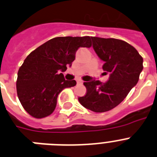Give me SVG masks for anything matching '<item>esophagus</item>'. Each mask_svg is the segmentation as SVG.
Wrapping results in <instances>:
<instances>
[{"mask_svg":"<svg viewBox=\"0 0 157 157\" xmlns=\"http://www.w3.org/2000/svg\"><path fill=\"white\" fill-rule=\"evenodd\" d=\"M77 84H82V81L81 79L77 80Z\"/></svg>","mask_w":157,"mask_h":157,"instance_id":"1","label":"esophagus"}]
</instances>
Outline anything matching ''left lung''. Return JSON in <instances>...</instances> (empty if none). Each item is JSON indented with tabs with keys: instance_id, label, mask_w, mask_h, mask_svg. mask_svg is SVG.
<instances>
[{
	"instance_id": "obj_1",
	"label": "left lung",
	"mask_w": 157,
	"mask_h": 157,
	"mask_svg": "<svg viewBox=\"0 0 157 157\" xmlns=\"http://www.w3.org/2000/svg\"><path fill=\"white\" fill-rule=\"evenodd\" d=\"M93 48L103 60L102 69L109 80L84 82L86 93L78 98L82 106L95 113H103L119 105L137 83L143 70V58L136 48L124 40L91 37Z\"/></svg>"
}]
</instances>
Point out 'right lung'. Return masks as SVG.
Wrapping results in <instances>:
<instances>
[{
	"label": "right lung",
	"mask_w": 157,
	"mask_h": 157,
	"mask_svg": "<svg viewBox=\"0 0 157 157\" xmlns=\"http://www.w3.org/2000/svg\"><path fill=\"white\" fill-rule=\"evenodd\" d=\"M92 46L90 36L56 37L27 56L17 74V92L23 108L35 118L53 113L57 98L75 80H65L63 73L71 65L79 48Z\"/></svg>",
	"instance_id": "add662e5"
}]
</instances>
